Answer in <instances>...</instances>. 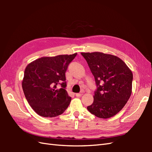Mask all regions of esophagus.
Returning a JSON list of instances; mask_svg holds the SVG:
<instances>
[{
	"label": "esophagus",
	"instance_id": "esophagus-1",
	"mask_svg": "<svg viewBox=\"0 0 152 152\" xmlns=\"http://www.w3.org/2000/svg\"><path fill=\"white\" fill-rule=\"evenodd\" d=\"M83 95L82 93H76V96H78V97H80V96H82Z\"/></svg>",
	"mask_w": 152,
	"mask_h": 152
}]
</instances>
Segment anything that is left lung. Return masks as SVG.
<instances>
[{"instance_id": "1", "label": "left lung", "mask_w": 152, "mask_h": 152, "mask_svg": "<svg viewBox=\"0 0 152 152\" xmlns=\"http://www.w3.org/2000/svg\"><path fill=\"white\" fill-rule=\"evenodd\" d=\"M94 76L96 90L93 104L87 107L92 114L107 119L124 107L132 93L133 73L119 57L101 52L81 53Z\"/></svg>"}]
</instances>
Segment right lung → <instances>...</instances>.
I'll list each match as a JSON object with an SVG mask.
<instances>
[{
    "mask_svg": "<svg viewBox=\"0 0 152 152\" xmlns=\"http://www.w3.org/2000/svg\"><path fill=\"white\" fill-rule=\"evenodd\" d=\"M76 55L41 57L25 68L22 88L28 103L39 115L56 117L68 108L71 97L65 89V72Z\"/></svg>",
    "mask_w": 152,
    "mask_h": 152,
    "instance_id": "add662e5",
    "label": "right lung"
}]
</instances>
